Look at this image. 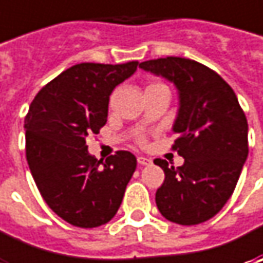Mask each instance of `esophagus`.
<instances>
[{
    "label": "esophagus",
    "mask_w": 263,
    "mask_h": 263,
    "mask_svg": "<svg viewBox=\"0 0 263 263\" xmlns=\"http://www.w3.org/2000/svg\"><path fill=\"white\" fill-rule=\"evenodd\" d=\"M137 162L140 164V165H151L152 164V159H149L146 157H137Z\"/></svg>",
    "instance_id": "1"
}]
</instances>
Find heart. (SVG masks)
<instances>
[{
	"label": "heart",
	"mask_w": 263,
	"mask_h": 263,
	"mask_svg": "<svg viewBox=\"0 0 263 263\" xmlns=\"http://www.w3.org/2000/svg\"><path fill=\"white\" fill-rule=\"evenodd\" d=\"M165 86V85H162V83H151L147 87H162Z\"/></svg>",
	"instance_id": "1"
}]
</instances>
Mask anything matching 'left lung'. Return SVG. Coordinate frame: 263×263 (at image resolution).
I'll list each match as a JSON object with an SVG mask.
<instances>
[{
	"mask_svg": "<svg viewBox=\"0 0 263 263\" xmlns=\"http://www.w3.org/2000/svg\"><path fill=\"white\" fill-rule=\"evenodd\" d=\"M139 67L167 79L178 92L173 149L184 164L154 161L165 174L155 195L158 209L180 226L205 222L227 203L248 159L246 116L227 82L200 63L167 57Z\"/></svg>",
	"mask_w": 263,
	"mask_h": 263,
	"instance_id": "1",
	"label": "left lung"
}]
</instances>
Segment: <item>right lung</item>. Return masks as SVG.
Segmentation results:
<instances>
[{
    "mask_svg": "<svg viewBox=\"0 0 263 263\" xmlns=\"http://www.w3.org/2000/svg\"><path fill=\"white\" fill-rule=\"evenodd\" d=\"M136 70L137 61L76 64L42 87L29 106L26 158L32 177L46 205L74 227L111 221L136 170L128 151L102 162L86 145V137L105 126L109 95Z\"/></svg>",
    "mask_w": 263,
    "mask_h": 263,
    "instance_id": "right-lung-1",
    "label": "right lung"
}]
</instances>
